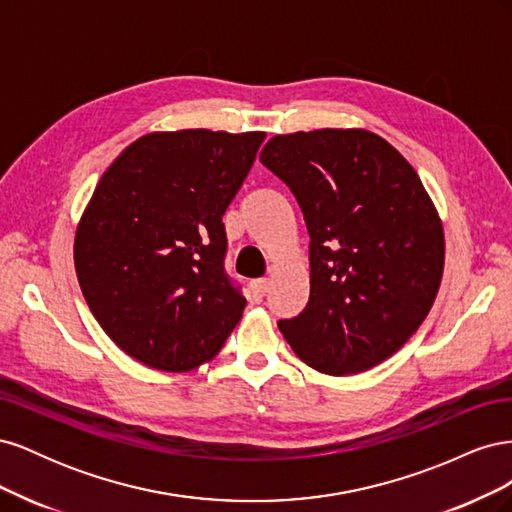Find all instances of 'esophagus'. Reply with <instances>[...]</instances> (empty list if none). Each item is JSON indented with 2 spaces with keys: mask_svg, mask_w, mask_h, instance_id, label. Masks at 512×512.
Masks as SVG:
<instances>
[{
  "mask_svg": "<svg viewBox=\"0 0 512 512\" xmlns=\"http://www.w3.org/2000/svg\"><path fill=\"white\" fill-rule=\"evenodd\" d=\"M250 290L254 294V299H262L269 290V280L267 277H260V280H252L250 282Z\"/></svg>",
  "mask_w": 512,
  "mask_h": 512,
  "instance_id": "esophagus-1",
  "label": "esophagus"
}]
</instances>
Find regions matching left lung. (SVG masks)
I'll return each instance as SVG.
<instances>
[{
    "mask_svg": "<svg viewBox=\"0 0 512 512\" xmlns=\"http://www.w3.org/2000/svg\"><path fill=\"white\" fill-rule=\"evenodd\" d=\"M260 162L297 198L309 232V301L280 320L303 363L329 376L389 359L421 327L444 271V230L416 170L382 136L277 134Z\"/></svg>",
    "mask_w": 512,
    "mask_h": 512,
    "instance_id": "8db88e82",
    "label": "left lung"
}]
</instances>
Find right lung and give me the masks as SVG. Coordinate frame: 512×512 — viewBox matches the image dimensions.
Wrapping results in <instances>:
<instances>
[{
  "label": "right lung",
  "mask_w": 512,
  "mask_h": 512,
  "mask_svg": "<svg viewBox=\"0 0 512 512\" xmlns=\"http://www.w3.org/2000/svg\"><path fill=\"white\" fill-rule=\"evenodd\" d=\"M265 132H151L106 168L74 237L83 297L104 333L153 369L211 361L245 299L224 271L222 215Z\"/></svg>",
  "instance_id": "1"
}]
</instances>
